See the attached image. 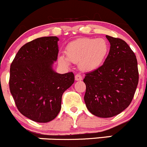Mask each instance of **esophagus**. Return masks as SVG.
Wrapping results in <instances>:
<instances>
[{
    "label": "esophagus",
    "mask_w": 147,
    "mask_h": 147,
    "mask_svg": "<svg viewBox=\"0 0 147 147\" xmlns=\"http://www.w3.org/2000/svg\"><path fill=\"white\" fill-rule=\"evenodd\" d=\"M75 80L76 81H81V80H82V76H81V74H77L75 76Z\"/></svg>",
    "instance_id": "esophagus-1"
}]
</instances>
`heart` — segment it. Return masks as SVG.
<instances>
[{
    "mask_svg": "<svg viewBox=\"0 0 147 147\" xmlns=\"http://www.w3.org/2000/svg\"><path fill=\"white\" fill-rule=\"evenodd\" d=\"M109 51L107 40L103 38H84L69 43L66 48V56L59 58V63L69 64V61L79 63L84 71H92L99 68L105 61Z\"/></svg>",
    "mask_w": 147,
    "mask_h": 147,
    "instance_id": "heart-1",
    "label": "heart"
}]
</instances>
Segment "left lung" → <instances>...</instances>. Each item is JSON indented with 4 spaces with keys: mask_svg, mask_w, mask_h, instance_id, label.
<instances>
[{
    "mask_svg": "<svg viewBox=\"0 0 147 147\" xmlns=\"http://www.w3.org/2000/svg\"><path fill=\"white\" fill-rule=\"evenodd\" d=\"M110 51L102 66L86 74L84 101L88 111L101 118L118 115L131 102L138 82L137 60L121 38L106 36Z\"/></svg>",
    "mask_w": 147,
    "mask_h": 147,
    "instance_id": "obj_1",
    "label": "left lung"
}]
</instances>
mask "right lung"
<instances>
[{"label": "right lung", "instance_id": "1", "mask_svg": "<svg viewBox=\"0 0 147 147\" xmlns=\"http://www.w3.org/2000/svg\"><path fill=\"white\" fill-rule=\"evenodd\" d=\"M58 41L56 36L31 40L19 49L11 65L9 88L17 109L36 122H49L57 117L62 95L74 82L72 72L53 70Z\"/></svg>", "mask_w": 147, "mask_h": 147}]
</instances>
